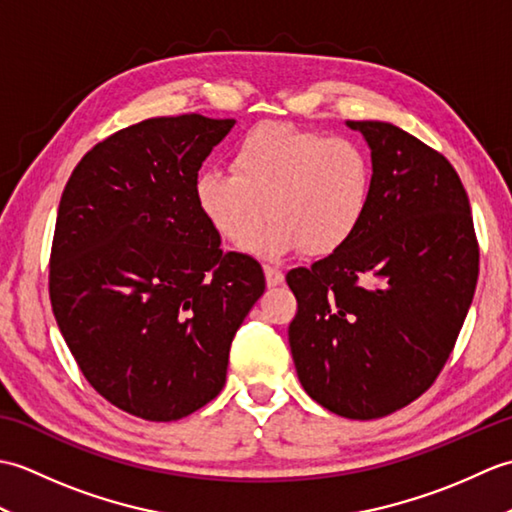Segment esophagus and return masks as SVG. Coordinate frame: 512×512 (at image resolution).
I'll return each mask as SVG.
<instances>
[{"label": "esophagus", "instance_id": "obj_1", "mask_svg": "<svg viewBox=\"0 0 512 512\" xmlns=\"http://www.w3.org/2000/svg\"><path fill=\"white\" fill-rule=\"evenodd\" d=\"M264 273H266V284L268 286H279L281 281H284V273H281V270L275 268V266H264Z\"/></svg>", "mask_w": 512, "mask_h": 512}]
</instances>
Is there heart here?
Here are the masks:
<instances>
[{"mask_svg":"<svg viewBox=\"0 0 512 512\" xmlns=\"http://www.w3.org/2000/svg\"><path fill=\"white\" fill-rule=\"evenodd\" d=\"M374 165L352 138L262 123L237 140L231 169H204L193 198L213 231L259 255L295 250L325 257L352 242L372 202Z\"/></svg>","mask_w":512,"mask_h":512,"instance_id":"obj_1","label":"heart"}]
</instances>
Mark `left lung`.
<instances>
[{
    "label": "left lung",
    "instance_id": "1",
    "mask_svg": "<svg viewBox=\"0 0 512 512\" xmlns=\"http://www.w3.org/2000/svg\"><path fill=\"white\" fill-rule=\"evenodd\" d=\"M372 147L374 189L345 248L286 275L288 336L303 389L352 420L420 398L458 341L480 275L469 195L440 151L378 121L347 123Z\"/></svg>",
    "mask_w": 512,
    "mask_h": 512
}]
</instances>
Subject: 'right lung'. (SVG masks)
<instances>
[{
	"mask_svg": "<svg viewBox=\"0 0 512 512\" xmlns=\"http://www.w3.org/2000/svg\"><path fill=\"white\" fill-rule=\"evenodd\" d=\"M233 118H147L94 145L65 184L50 250L54 319L114 407L180 420L220 394L233 336L266 279L224 253L193 182Z\"/></svg>",
	"mask_w": 512,
	"mask_h": 512,
	"instance_id": "obj_1",
	"label": "right lung"
}]
</instances>
